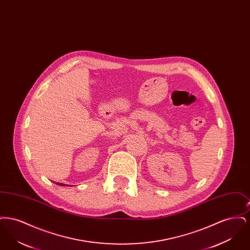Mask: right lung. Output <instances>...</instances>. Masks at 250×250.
<instances>
[{"mask_svg":"<svg viewBox=\"0 0 250 250\" xmlns=\"http://www.w3.org/2000/svg\"><path fill=\"white\" fill-rule=\"evenodd\" d=\"M60 185H61V184H60Z\"/></svg>","mask_w":250,"mask_h":250,"instance_id":"obj_1","label":"right lung"}]
</instances>
